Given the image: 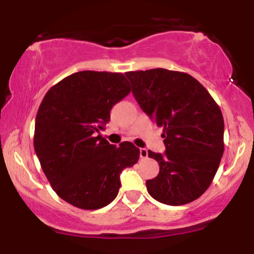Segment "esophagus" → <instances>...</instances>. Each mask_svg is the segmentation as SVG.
I'll return each mask as SVG.
<instances>
[{
    "label": "esophagus",
    "instance_id": "esophagus-1",
    "mask_svg": "<svg viewBox=\"0 0 254 254\" xmlns=\"http://www.w3.org/2000/svg\"><path fill=\"white\" fill-rule=\"evenodd\" d=\"M139 156H141L142 159H147V157H148V150L145 149V148H141V149H139Z\"/></svg>",
    "mask_w": 254,
    "mask_h": 254
}]
</instances>
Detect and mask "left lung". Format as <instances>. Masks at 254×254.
Masks as SVG:
<instances>
[{"label": "left lung", "instance_id": "left-lung-1", "mask_svg": "<svg viewBox=\"0 0 254 254\" xmlns=\"http://www.w3.org/2000/svg\"><path fill=\"white\" fill-rule=\"evenodd\" d=\"M139 107L164 127V154L148 151L159 162L147 190L157 202L183 205L200 197L223 155V116L209 92L185 72L157 68L127 72Z\"/></svg>", "mask_w": 254, "mask_h": 254}]
</instances>
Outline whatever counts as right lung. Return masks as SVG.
<instances>
[{"label":"right lung","instance_id":"right-lung-1","mask_svg":"<svg viewBox=\"0 0 254 254\" xmlns=\"http://www.w3.org/2000/svg\"><path fill=\"white\" fill-rule=\"evenodd\" d=\"M121 72L78 71L49 89L36 117L34 150L52 189L66 203L86 210L117 197L121 173L138 161L131 142L110 144L100 130L110 111L130 93Z\"/></svg>","mask_w":254,"mask_h":254}]
</instances>
